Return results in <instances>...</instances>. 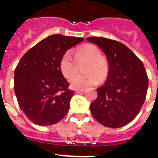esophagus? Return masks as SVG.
I'll return each mask as SVG.
<instances>
[{
    "instance_id": "esophagus-1",
    "label": "esophagus",
    "mask_w": 158,
    "mask_h": 158,
    "mask_svg": "<svg viewBox=\"0 0 158 158\" xmlns=\"http://www.w3.org/2000/svg\"><path fill=\"white\" fill-rule=\"evenodd\" d=\"M74 90H75V92H76L77 94H79V93H84V89H75Z\"/></svg>"
}]
</instances>
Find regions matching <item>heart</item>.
Listing matches in <instances>:
<instances>
[{
  "instance_id": "heart-1",
  "label": "heart",
  "mask_w": 158,
  "mask_h": 158,
  "mask_svg": "<svg viewBox=\"0 0 158 158\" xmlns=\"http://www.w3.org/2000/svg\"><path fill=\"white\" fill-rule=\"evenodd\" d=\"M83 62H85L83 67L85 74L74 76L77 72V64ZM59 68L66 79L74 76L69 79V83L75 89H84L94 85L98 80L104 81L109 74L107 60L102 56L98 48L92 44H87L78 48L74 52V60L72 58L71 53L65 52L60 59Z\"/></svg>"
}]
</instances>
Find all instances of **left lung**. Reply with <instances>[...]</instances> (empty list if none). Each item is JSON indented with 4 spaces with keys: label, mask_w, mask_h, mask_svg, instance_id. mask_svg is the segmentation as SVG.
<instances>
[{
    "label": "left lung",
    "mask_w": 158,
    "mask_h": 158,
    "mask_svg": "<svg viewBox=\"0 0 158 158\" xmlns=\"http://www.w3.org/2000/svg\"><path fill=\"white\" fill-rule=\"evenodd\" d=\"M87 40L98 46L109 63L105 84L97 89L98 98L90 105L94 117L104 126L120 128L139 113L148 87V77L141 60L118 41L90 37Z\"/></svg>",
    "instance_id": "8db88e82"
}]
</instances>
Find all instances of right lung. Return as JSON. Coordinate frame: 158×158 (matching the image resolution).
I'll return each instance as SVG.
<instances>
[{
	"instance_id": "right-lung-1",
	"label": "right lung",
	"mask_w": 158,
	"mask_h": 158,
	"mask_svg": "<svg viewBox=\"0 0 158 158\" xmlns=\"http://www.w3.org/2000/svg\"><path fill=\"white\" fill-rule=\"evenodd\" d=\"M83 38L54 34L23 55L15 70L14 90L20 109L30 121L46 126L65 116L74 91L59 68L60 57Z\"/></svg>"
}]
</instances>
